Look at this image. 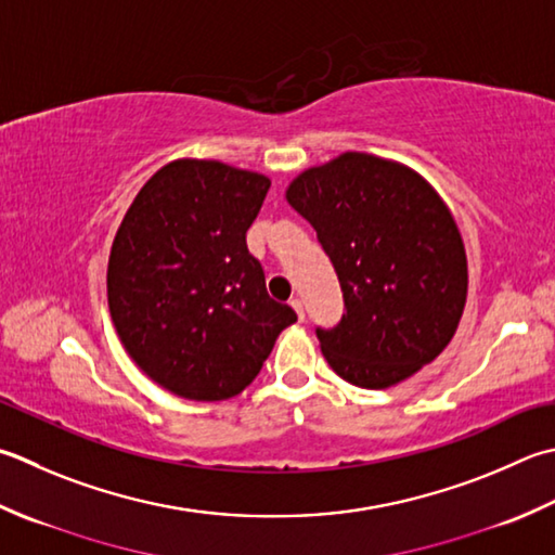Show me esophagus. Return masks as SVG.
<instances>
[{"label":"esophagus","mask_w":555,"mask_h":555,"mask_svg":"<svg viewBox=\"0 0 555 555\" xmlns=\"http://www.w3.org/2000/svg\"><path fill=\"white\" fill-rule=\"evenodd\" d=\"M291 308L296 310V314H298V320H300V322L306 320V310H302V300H300V298H293V300H291Z\"/></svg>","instance_id":"esophagus-1"}]
</instances>
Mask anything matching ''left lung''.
<instances>
[{
    "instance_id": "1",
    "label": "left lung",
    "mask_w": 555,
    "mask_h": 555,
    "mask_svg": "<svg viewBox=\"0 0 555 555\" xmlns=\"http://www.w3.org/2000/svg\"><path fill=\"white\" fill-rule=\"evenodd\" d=\"M286 202L318 231L344 291L341 322L318 330L336 375L387 389L448 349L469 269L452 211L421 172L344 151L293 178Z\"/></svg>"
}]
</instances>
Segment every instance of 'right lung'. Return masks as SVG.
Segmentation results:
<instances>
[{
	"label": "right lung",
	"mask_w": 555,
	"mask_h": 555,
	"mask_svg": "<svg viewBox=\"0 0 555 555\" xmlns=\"http://www.w3.org/2000/svg\"><path fill=\"white\" fill-rule=\"evenodd\" d=\"M269 184L221 160L178 158L146 180L117 228L107 308L129 358L170 395H241L296 322L269 298L245 245Z\"/></svg>",
	"instance_id": "1"
}]
</instances>
